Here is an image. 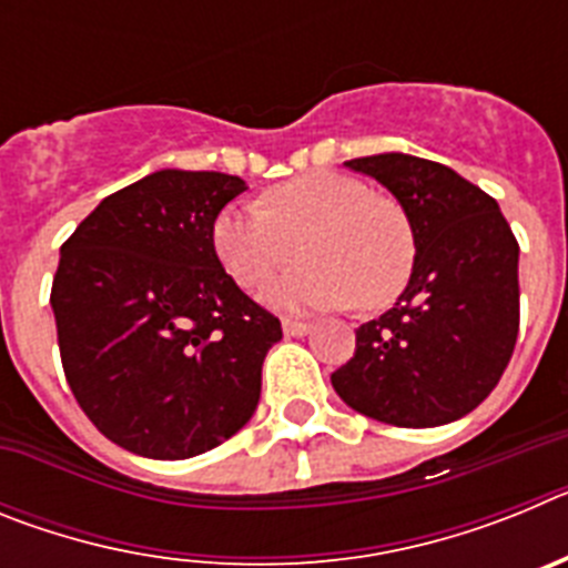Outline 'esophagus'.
<instances>
[{
    "instance_id": "1",
    "label": "esophagus",
    "mask_w": 568,
    "mask_h": 568,
    "mask_svg": "<svg viewBox=\"0 0 568 568\" xmlns=\"http://www.w3.org/2000/svg\"><path fill=\"white\" fill-rule=\"evenodd\" d=\"M281 327H284V335H293V338H298V335H307L310 324L307 321H295V318H281Z\"/></svg>"
}]
</instances>
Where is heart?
Returning a JSON list of instances; mask_svg holds the SVG:
<instances>
[{"label":"heart","mask_w":568,"mask_h":568,"mask_svg":"<svg viewBox=\"0 0 568 568\" xmlns=\"http://www.w3.org/2000/svg\"><path fill=\"white\" fill-rule=\"evenodd\" d=\"M224 273L258 293L301 255L304 267L273 284L278 307H389L413 278L418 235L395 195L355 175L313 170L261 193V207L230 204L210 227Z\"/></svg>","instance_id":"1"}]
</instances>
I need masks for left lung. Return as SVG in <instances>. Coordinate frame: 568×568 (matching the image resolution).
<instances>
[{
	"label": "left lung",
	"instance_id": "8db88e82",
	"mask_svg": "<svg viewBox=\"0 0 568 568\" xmlns=\"http://www.w3.org/2000/svg\"><path fill=\"white\" fill-rule=\"evenodd\" d=\"M346 168L378 179L413 215L418 258L395 307L355 329L335 393L395 426L464 418L498 386L518 341V239L498 202L446 164L381 153Z\"/></svg>",
	"mask_w": 568,
	"mask_h": 568
}]
</instances>
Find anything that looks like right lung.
I'll return each instance as SVG.
<instances>
[{"label": "right lung", "mask_w": 568, "mask_h": 568, "mask_svg": "<svg viewBox=\"0 0 568 568\" xmlns=\"http://www.w3.org/2000/svg\"><path fill=\"white\" fill-rule=\"evenodd\" d=\"M239 175L159 170L73 230L50 287L70 393L122 449L202 455L253 418L281 321L224 273L213 219Z\"/></svg>", "instance_id": "add662e5"}]
</instances>
